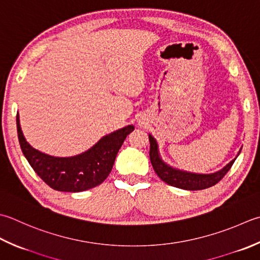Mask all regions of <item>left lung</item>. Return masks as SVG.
<instances>
[{"mask_svg": "<svg viewBox=\"0 0 260 260\" xmlns=\"http://www.w3.org/2000/svg\"><path fill=\"white\" fill-rule=\"evenodd\" d=\"M149 141H150V160H151L152 167H153V169L155 171V174L159 176L161 180L167 182L168 185L174 186L177 188H181V189L201 190V189H205V188L216 185L217 182L226 175V172L231 169V167L233 164H235V160H236V159L232 160L230 164H228L222 170L215 172V174H211V175L191 174V172L174 169V168L166 165L165 162L161 160V157L159 155L156 141L151 135H149ZM239 153H240V152H239Z\"/></svg>", "mask_w": 260, "mask_h": 260, "instance_id": "8db88e82", "label": "left lung"}]
</instances>
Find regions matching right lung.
I'll return each instance as SVG.
<instances>
[{
    "instance_id": "1",
    "label": "right lung",
    "mask_w": 260,
    "mask_h": 260,
    "mask_svg": "<svg viewBox=\"0 0 260 260\" xmlns=\"http://www.w3.org/2000/svg\"><path fill=\"white\" fill-rule=\"evenodd\" d=\"M17 129L22 153L36 174L55 190L78 192L100 185L109 176L116 155L134 126L128 125L104 136L90 150L71 157L50 156L30 146L20 127L19 115Z\"/></svg>"
}]
</instances>
